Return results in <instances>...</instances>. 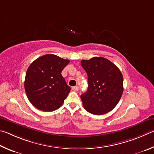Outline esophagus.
Segmentation results:
<instances>
[{"label": "esophagus", "mask_w": 154, "mask_h": 154, "mask_svg": "<svg viewBox=\"0 0 154 154\" xmlns=\"http://www.w3.org/2000/svg\"><path fill=\"white\" fill-rule=\"evenodd\" d=\"M72 90L74 91H78L79 90V88L78 86H75V87H72Z\"/></svg>", "instance_id": "34e87169"}]
</instances>
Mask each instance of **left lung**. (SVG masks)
<instances>
[{
  "mask_svg": "<svg viewBox=\"0 0 154 154\" xmlns=\"http://www.w3.org/2000/svg\"><path fill=\"white\" fill-rule=\"evenodd\" d=\"M81 66L88 75L87 91L80 96L85 109L95 115L112 111L119 102L124 90L120 70L101 57L82 60Z\"/></svg>",
  "mask_w": 154,
  "mask_h": 154,
  "instance_id": "8db88e82",
  "label": "left lung"
}]
</instances>
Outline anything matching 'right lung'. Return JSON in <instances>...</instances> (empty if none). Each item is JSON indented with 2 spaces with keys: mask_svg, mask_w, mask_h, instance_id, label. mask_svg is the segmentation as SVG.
<instances>
[{
  "mask_svg": "<svg viewBox=\"0 0 154 154\" xmlns=\"http://www.w3.org/2000/svg\"><path fill=\"white\" fill-rule=\"evenodd\" d=\"M69 61L47 54L40 57L27 69L24 87L33 106L43 112L59 108L71 88L66 84L61 72Z\"/></svg>",
  "mask_w": 154,
  "mask_h": 154,
  "instance_id": "1",
  "label": "right lung"
}]
</instances>
